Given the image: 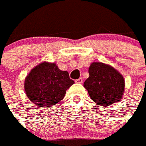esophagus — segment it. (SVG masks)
Listing matches in <instances>:
<instances>
[{
	"label": "esophagus",
	"instance_id": "1",
	"mask_svg": "<svg viewBox=\"0 0 146 146\" xmlns=\"http://www.w3.org/2000/svg\"><path fill=\"white\" fill-rule=\"evenodd\" d=\"M75 82H77V83H82L83 80H82V78H79V79H76Z\"/></svg>",
	"mask_w": 146,
	"mask_h": 146
}]
</instances>
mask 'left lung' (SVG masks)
<instances>
[{"label":"left lung","instance_id":"8db88e82","mask_svg":"<svg viewBox=\"0 0 146 146\" xmlns=\"http://www.w3.org/2000/svg\"><path fill=\"white\" fill-rule=\"evenodd\" d=\"M88 72L90 76L84 82V87L93 101L100 106L107 107L120 100L125 81L117 70L101 62H94Z\"/></svg>","mask_w":146,"mask_h":146}]
</instances>
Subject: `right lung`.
<instances>
[{
  "label": "right lung",
  "instance_id": "add662e5",
  "mask_svg": "<svg viewBox=\"0 0 146 146\" xmlns=\"http://www.w3.org/2000/svg\"><path fill=\"white\" fill-rule=\"evenodd\" d=\"M73 83L67 71L59 70L55 63L43 62L26 77L24 89L29 100L42 108L63 100L66 90Z\"/></svg>",
  "mask_w": 146,
  "mask_h": 146
}]
</instances>
